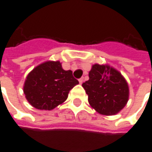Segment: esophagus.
<instances>
[{
    "label": "esophagus",
    "instance_id": "1",
    "mask_svg": "<svg viewBox=\"0 0 152 152\" xmlns=\"http://www.w3.org/2000/svg\"><path fill=\"white\" fill-rule=\"evenodd\" d=\"M83 81H84V78L83 77H81L79 79V82H80V84H82L83 83Z\"/></svg>",
    "mask_w": 152,
    "mask_h": 152
}]
</instances>
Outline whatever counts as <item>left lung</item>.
Here are the masks:
<instances>
[{"label": "left lung", "instance_id": "left-lung-1", "mask_svg": "<svg viewBox=\"0 0 152 152\" xmlns=\"http://www.w3.org/2000/svg\"><path fill=\"white\" fill-rule=\"evenodd\" d=\"M82 86L88 95L91 106L102 115L117 114L129 99V86L126 79L108 65H93L89 72V80Z\"/></svg>", "mask_w": 152, "mask_h": 152}]
</instances>
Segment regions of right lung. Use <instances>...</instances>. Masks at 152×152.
Wrapping results in <instances>:
<instances>
[{"mask_svg": "<svg viewBox=\"0 0 152 152\" xmlns=\"http://www.w3.org/2000/svg\"><path fill=\"white\" fill-rule=\"evenodd\" d=\"M79 81L72 71H65L60 61L41 63L29 73L23 91L28 102L38 110L50 111L62 104Z\"/></svg>", "mask_w": 152, "mask_h": 152, "instance_id": "1", "label": "right lung"}]
</instances>
